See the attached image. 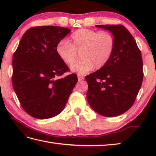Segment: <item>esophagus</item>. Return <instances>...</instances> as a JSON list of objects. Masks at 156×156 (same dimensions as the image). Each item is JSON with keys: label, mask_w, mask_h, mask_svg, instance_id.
I'll list each match as a JSON object with an SVG mask.
<instances>
[{"label": "esophagus", "mask_w": 156, "mask_h": 156, "mask_svg": "<svg viewBox=\"0 0 156 156\" xmlns=\"http://www.w3.org/2000/svg\"><path fill=\"white\" fill-rule=\"evenodd\" d=\"M78 80H79V81H81V80H83V79H84V77H83V76H82V75L78 74Z\"/></svg>", "instance_id": "1"}]
</instances>
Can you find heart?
Segmentation results:
<instances>
[{"label":"heart","instance_id":"1","mask_svg":"<svg viewBox=\"0 0 156 156\" xmlns=\"http://www.w3.org/2000/svg\"><path fill=\"white\" fill-rule=\"evenodd\" d=\"M115 41L108 31H96L80 29L71 35L67 41H62L56 47V53L61 60L71 65L80 52L82 60L70 66L72 72L87 74L94 67L101 68L107 64L113 53Z\"/></svg>","mask_w":156,"mask_h":156}]
</instances>
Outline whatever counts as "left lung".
Returning a JSON list of instances; mask_svg holds the SVG:
<instances>
[{
    "label": "left lung",
    "mask_w": 156,
    "mask_h": 156,
    "mask_svg": "<svg viewBox=\"0 0 156 156\" xmlns=\"http://www.w3.org/2000/svg\"><path fill=\"white\" fill-rule=\"evenodd\" d=\"M108 30L115 41L108 63L85 77L89 105L104 117L121 115L130 108L141 87L144 78L141 54L135 39L121 25H96Z\"/></svg>",
    "instance_id": "1"
}]
</instances>
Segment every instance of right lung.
Wrapping results in <instances>:
<instances>
[{
  "label": "right lung",
  "instance_id": "right-lung-1",
  "mask_svg": "<svg viewBox=\"0 0 156 156\" xmlns=\"http://www.w3.org/2000/svg\"><path fill=\"white\" fill-rule=\"evenodd\" d=\"M71 30L58 26L30 28L23 34L12 58V86L25 111L45 119L64 110L78 82L56 53V47Z\"/></svg>",
  "mask_w": 156,
  "mask_h": 156
}]
</instances>
